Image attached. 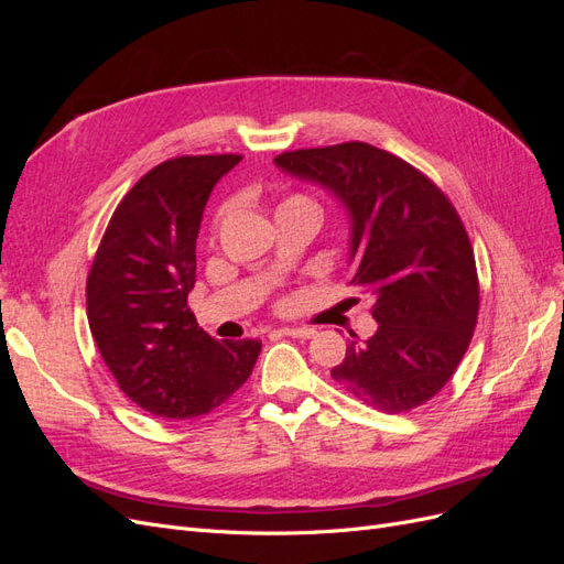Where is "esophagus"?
<instances>
[{"mask_svg": "<svg viewBox=\"0 0 564 564\" xmlns=\"http://www.w3.org/2000/svg\"><path fill=\"white\" fill-rule=\"evenodd\" d=\"M280 336H292V338H313L315 329L311 327H284L280 329Z\"/></svg>", "mask_w": 564, "mask_h": 564, "instance_id": "obj_1", "label": "esophagus"}]
</instances>
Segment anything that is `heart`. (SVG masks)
<instances>
[{
    "label": "heart",
    "mask_w": 564,
    "mask_h": 564,
    "mask_svg": "<svg viewBox=\"0 0 564 564\" xmlns=\"http://www.w3.org/2000/svg\"><path fill=\"white\" fill-rule=\"evenodd\" d=\"M228 214H230L228 207H220V209L216 212V216H214V232H218L220 226L226 224ZM319 216H322L319 204H317L313 197L303 195V193H289V195H284V197L278 202V207H275V218H278V220H286V218H311V220H315V224H319Z\"/></svg>",
    "instance_id": "obj_1"
}]
</instances>
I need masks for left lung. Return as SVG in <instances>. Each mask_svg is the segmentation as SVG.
I'll return each mask as SVG.
<instances>
[{
	"instance_id": "left-lung-1",
	"label": "left lung",
	"mask_w": 564,
	"mask_h": 564,
	"mask_svg": "<svg viewBox=\"0 0 564 564\" xmlns=\"http://www.w3.org/2000/svg\"><path fill=\"white\" fill-rule=\"evenodd\" d=\"M275 164L329 187L352 218L348 284L373 299L379 329L350 340L332 379L386 414L425 404L464 360L480 311L454 204L416 166L362 141L289 150Z\"/></svg>"
}]
</instances>
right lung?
Wrapping results in <instances>:
<instances>
[{
  "label": "right lung",
  "instance_id": "right-lung-1",
  "mask_svg": "<svg viewBox=\"0 0 564 564\" xmlns=\"http://www.w3.org/2000/svg\"><path fill=\"white\" fill-rule=\"evenodd\" d=\"M242 155H181L152 166L117 204L87 278V317L119 390L162 419L209 414L240 390L261 340H220L187 305L195 245L216 181Z\"/></svg>",
  "mask_w": 564,
  "mask_h": 564
}]
</instances>
